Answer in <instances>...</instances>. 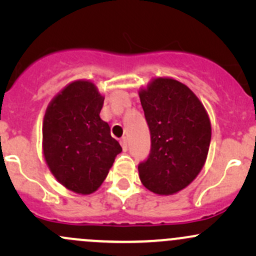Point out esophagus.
Returning a JSON list of instances; mask_svg holds the SVG:
<instances>
[{
	"label": "esophagus",
	"instance_id": "esophagus-1",
	"mask_svg": "<svg viewBox=\"0 0 256 256\" xmlns=\"http://www.w3.org/2000/svg\"><path fill=\"white\" fill-rule=\"evenodd\" d=\"M120 144H122V150H124V152L128 150V138L122 137V140H120Z\"/></svg>",
	"mask_w": 256,
	"mask_h": 256
}]
</instances>
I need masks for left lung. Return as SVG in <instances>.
Listing matches in <instances>:
<instances>
[{
	"label": "left lung",
	"mask_w": 256,
	"mask_h": 256,
	"mask_svg": "<svg viewBox=\"0 0 256 256\" xmlns=\"http://www.w3.org/2000/svg\"><path fill=\"white\" fill-rule=\"evenodd\" d=\"M150 131L152 148L138 165L142 184L158 195L186 188L204 167L212 128L204 104L186 85L172 78H154L140 90Z\"/></svg>",
	"instance_id": "1"
}]
</instances>
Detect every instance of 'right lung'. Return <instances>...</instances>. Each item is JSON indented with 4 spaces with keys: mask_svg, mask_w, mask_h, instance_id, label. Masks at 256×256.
<instances>
[{
    "mask_svg": "<svg viewBox=\"0 0 256 256\" xmlns=\"http://www.w3.org/2000/svg\"><path fill=\"white\" fill-rule=\"evenodd\" d=\"M104 101L94 83L72 82L52 100L43 119L46 165L58 183L82 195L101 186L122 150L100 118Z\"/></svg>",
    "mask_w": 256,
    "mask_h": 256,
    "instance_id": "obj_1",
    "label": "right lung"
}]
</instances>
